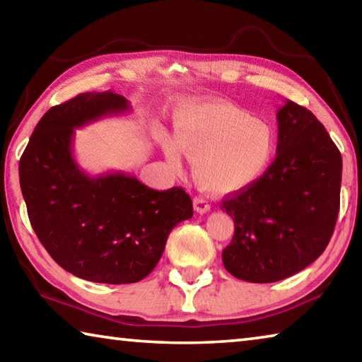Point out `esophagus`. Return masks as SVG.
<instances>
[{
    "mask_svg": "<svg viewBox=\"0 0 362 362\" xmlns=\"http://www.w3.org/2000/svg\"><path fill=\"white\" fill-rule=\"evenodd\" d=\"M193 206H194V211L198 214H206L211 211V204L207 203V199L201 198V196H196L193 199Z\"/></svg>",
    "mask_w": 362,
    "mask_h": 362,
    "instance_id": "obj_1",
    "label": "esophagus"
}]
</instances>
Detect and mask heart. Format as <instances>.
<instances>
[{"instance_id": "heart-1", "label": "heart", "mask_w": 362, "mask_h": 362, "mask_svg": "<svg viewBox=\"0 0 362 362\" xmlns=\"http://www.w3.org/2000/svg\"><path fill=\"white\" fill-rule=\"evenodd\" d=\"M175 140L164 136V155L174 169L182 151L192 158L196 182L212 193H233L252 185L273 161L276 140L265 122L225 102L187 103L174 121Z\"/></svg>"}]
</instances>
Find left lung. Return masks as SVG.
I'll return each instance as SVG.
<instances>
[{"instance_id": "1", "label": "left lung", "mask_w": 362, "mask_h": 362, "mask_svg": "<svg viewBox=\"0 0 362 362\" xmlns=\"http://www.w3.org/2000/svg\"><path fill=\"white\" fill-rule=\"evenodd\" d=\"M276 158L259 180L222 203L235 235L222 260L233 276L274 283L327 247L339 216L341 155L316 116L291 100L278 108Z\"/></svg>"}]
</instances>
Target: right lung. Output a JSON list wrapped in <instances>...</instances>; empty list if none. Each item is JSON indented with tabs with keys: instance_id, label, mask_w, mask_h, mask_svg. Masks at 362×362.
Here are the masks:
<instances>
[{
	"instance_id": "right-lung-1",
	"label": "right lung",
	"mask_w": 362,
	"mask_h": 362,
	"mask_svg": "<svg viewBox=\"0 0 362 362\" xmlns=\"http://www.w3.org/2000/svg\"><path fill=\"white\" fill-rule=\"evenodd\" d=\"M131 110L115 93H84L42 116L19 163L28 218L49 255L75 276L131 284L156 267L169 233L193 217L192 198L136 175H89L73 155L75 129Z\"/></svg>"
}]
</instances>
